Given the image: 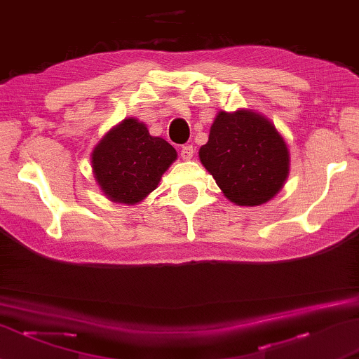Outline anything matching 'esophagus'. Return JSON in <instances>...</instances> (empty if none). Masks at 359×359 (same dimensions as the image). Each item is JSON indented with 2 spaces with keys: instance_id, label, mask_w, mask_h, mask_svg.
Masks as SVG:
<instances>
[{
  "instance_id": "obj_1",
  "label": "esophagus",
  "mask_w": 359,
  "mask_h": 359,
  "mask_svg": "<svg viewBox=\"0 0 359 359\" xmlns=\"http://www.w3.org/2000/svg\"><path fill=\"white\" fill-rule=\"evenodd\" d=\"M194 156V149L193 146H182V151H180V157L184 160H191Z\"/></svg>"
}]
</instances>
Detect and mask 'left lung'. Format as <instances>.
Segmentation results:
<instances>
[{"label": "left lung", "mask_w": 359, "mask_h": 359, "mask_svg": "<svg viewBox=\"0 0 359 359\" xmlns=\"http://www.w3.org/2000/svg\"><path fill=\"white\" fill-rule=\"evenodd\" d=\"M199 160L224 196L241 207L263 205L290 175V149L269 118L250 109L217 111Z\"/></svg>", "instance_id": "left-lung-1"}]
</instances>
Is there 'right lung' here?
Here are the masks:
<instances>
[{"instance_id": "right-lung-1", "label": "right lung", "mask_w": 359, "mask_h": 359, "mask_svg": "<svg viewBox=\"0 0 359 359\" xmlns=\"http://www.w3.org/2000/svg\"><path fill=\"white\" fill-rule=\"evenodd\" d=\"M177 151L160 137H152L137 118L114 126L91 151V170L105 198L115 203H135L156 189Z\"/></svg>"}]
</instances>
